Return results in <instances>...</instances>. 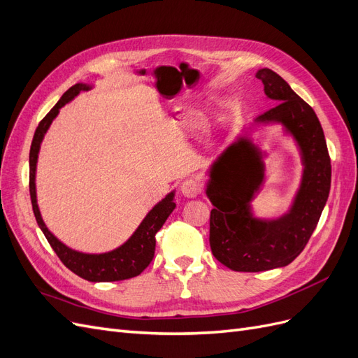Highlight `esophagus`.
<instances>
[{
	"label": "esophagus",
	"mask_w": 358,
	"mask_h": 358,
	"mask_svg": "<svg viewBox=\"0 0 358 358\" xmlns=\"http://www.w3.org/2000/svg\"><path fill=\"white\" fill-rule=\"evenodd\" d=\"M180 191L185 197L194 199L201 192V185H200V182L196 179H187V180H183V183L180 185Z\"/></svg>",
	"instance_id": "1"
}]
</instances>
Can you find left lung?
Wrapping results in <instances>:
<instances>
[{
	"mask_svg": "<svg viewBox=\"0 0 358 358\" xmlns=\"http://www.w3.org/2000/svg\"><path fill=\"white\" fill-rule=\"evenodd\" d=\"M257 78L268 99L278 101L257 122L282 124L296 138L305 170L289 212L262 221L254 218L249 206L264 180L258 148L241 137L213 162L206 189L215 206L209 242L213 257L234 272H263L296 259L315 230L331 183L330 155L315 112L278 73L262 69Z\"/></svg>",
	"mask_w": 358,
	"mask_h": 358,
	"instance_id": "obj_1",
	"label": "left lung"
}]
</instances>
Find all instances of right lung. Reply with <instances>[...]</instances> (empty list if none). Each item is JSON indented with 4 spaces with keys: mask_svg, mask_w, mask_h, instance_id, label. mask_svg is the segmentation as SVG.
<instances>
[{
    "mask_svg": "<svg viewBox=\"0 0 358 358\" xmlns=\"http://www.w3.org/2000/svg\"><path fill=\"white\" fill-rule=\"evenodd\" d=\"M88 90V85L76 83L61 96V100L53 106L52 110L40 121L29 150V196L37 224L43 234L46 236V239L53 251H55V254L64 263V266L69 267L73 273L86 280H91V282H113V280H124L138 276L149 266V263L152 262L155 254V234L158 233L161 227L164 225L169 215L175 210L176 203L173 200L175 192L167 194L166 199H162L155 208L146 215V218L138 225V229L134 231V234L129 237L122 246H119L115 251L106 254H83L74 251V249H70L69 246L59 242L57 237L48 230V227L41 220L36 196V167L40 143L52 121L59 113L61 107L71 101L80 91Z\"/></svg>",
    "mask_w": 358,
    "mask_h": 358,
    "instance_id": "obj_1",
    "label": "right lung"
}]
</instances>
